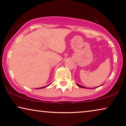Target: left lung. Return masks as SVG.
Masks as SVG:
<instances>
[{"instance_id": "1", "label": "left lung", "mask_w": 126, "mask_h": 126, "mask_svg": "<svg viewBox=\"0 0 126 126\" xmlns=\"http://www.w3.org/2000/svg\"><path fill=\"white\" fill-rule=\"evenodd\" d=\"M76 85H77V86H78V87H80V88H86V87H82V85H79V84H76Z\"/></svg>"}]
</instances>
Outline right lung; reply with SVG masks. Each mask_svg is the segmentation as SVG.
I'll use <instances>...</instances> for the list:
<instances>
[{
    "mask_svg": "<svg viewBox=\"0 0 126 126\" xmlns=\"http://www.w3.org/2000/svg\"><path fill=\"white\" fill-rule=\"evenodd\" d=\"M42 87V88H37V89H42V88H46V87Z\"/></svg>",
    "mask_w": 126,
    "mask_h": 126,
    "instance_id": "obj_1",
    "label": "right lung"
}]
</instances>
